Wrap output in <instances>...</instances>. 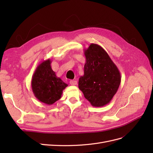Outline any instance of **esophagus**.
<instances>
[{
  "label": "esophagus",
  "mask_w": 153,
  "mask_h": 153,
  "mask_svg": "<svg viewBox=\"0 0 153 153\" xmlns=\"http://www.w3.org/2000/svg\"><path fill=\"white\" fill-rule=\"evenodd\" d=\"M69 83H70V84L71 85H75L77 84V81H76V80H70Z\"/></svg>",
  "instance_id": "1"
}]
</instances>
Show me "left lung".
<instances>
[{
	"instance_id": "1",
	"label": "left lung",
	"mask_w": 153,
	"mask_h": 153,
	"mask_svg": "<svg viewBox=\"0 0 153 153\" xmlns=\"http://www.w3.org/2000/svg\"><path fill=\"white\" fill-rule=\"evenodd\" d=\"M84 54V74L78 80V88L92 106H103L116 94L121 84V74L101 46L91 43Z\"/></svg>"
}]
</instances>
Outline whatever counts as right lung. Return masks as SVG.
<instances>
[{
    "label": "right lung",
    "mask_w": 153,
    "mask_h": 153,
    "mask_svg": "<svg viewBox=\"0 0 153 153\" xmlns=\"http://www.w3.org/2000/svg\"><path fill=\"white\" fill-rule=\"evenodd\" d=\"M50 64L49 59L39 64L31 80L32 90L36 98L41 102L49 105L61 98L63 90L68 86L56 76Z\"/></svg>",
    "instance_id": "right-lung-1"
}]
</instances>
